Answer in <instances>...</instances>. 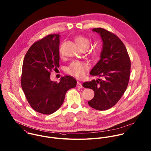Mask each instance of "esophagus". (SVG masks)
Listing matches in <instances>:
<instances>
[{
  "label": "esophagus",
  "instance_id": "obj_1",
  "mask_svg": "<svg viewBox=\"0 0 151 151\" xmlns=\"http://www.w3.org/2000/svg\"><path fill=\"white\" fill-rule=\"evenodd\" d=\"M76 87H77V88H83L82 83H80L79 82H77Z\"/></svg>",
  "mask_w": 151,
  "mask_h": 151
}]
</instances>
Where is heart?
<instances>
[{"label":"heart","mask_w":151,"mask_h":151,"mask_svg":"<svg viewBox=\"0 0 151 151\" xmlns=\"http://www.w3.org/2000/svg\"><path fill=\"white\" fill-rule=\"evenodd\" d=\"M75 41L81 49L86 48L88 49L91 44V40L86 37L83 35H79L75 38ZM100 50L98 48H95L91 51V54L96 57L98 55ZM89 68L88 63L81 61V60H73L66 67V71L69 75L72 76L81 78L83 76L87 70Z\"/></svg>","instance_id":"1"}]
</instances>
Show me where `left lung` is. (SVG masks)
Returning a JSON list of instances; mask_svg holds the SVG:
<instances>
[{
	"instance_id": "1",
	"label": "left lung",
	"mask_w": 151,
	"mask_h": 151,
	"mask_svg": "<svg viewBox=\"0 0 151 151\" xmlns=\"http://www.w3.org/2000/svg\"><path fill=\"white\" fill-rule=\"evenodd\" d=\"M103 40L100 60L91 70V76L103 79L85 82L82 86L93 89L94 97L89 105L97 110H106L113 107L126 91L129 82L131 61L124 43L114 33L103 28L93 29Z\"/></svg>"
}]
</instances>
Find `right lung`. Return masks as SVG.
Listing matches in <instances>:
<instances>
[{"label":"right lung","mask_w":151,"mask_h":151,"mask_svg":"<svg viewBox=\"0 0 151 151\" xmlns=\"http://www.w3.org/2000/svg\"><path fill=\"white\" fill-rule=\"evenodd\" d=\"M60 35L49 34L35 42L23 63L21 85L31 107L37 112L51 114L63 103L66 91L76 86V79L66 75L60 82L50 79L60 66Z\"/></svg>","instance_id":"1"}]
</instances>
